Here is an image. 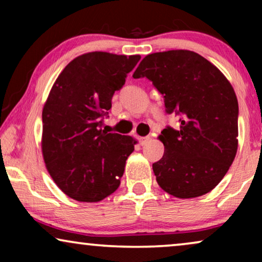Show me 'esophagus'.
<instances>
[{
  "instance_id": "esophagus-1",
  "label": "esophagus",
  "mask_w": 262,
  "mask_h": 262,
  "mask_svg": "<svg viewBox=\"0 0 262 262\" xmlns=\"http://www.w3.org/2000/svg\"><path fill=\"white\" fill-rule=\"evenodd\" d=\"M149 139H150L149 136H146V137H141L139 138V143H141V145H145L146 143L149 142Z\"/></svg>"
}]
</instances>
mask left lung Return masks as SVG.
Returning a JSON list of instances; mask_svg holds the SVG:
<instances>
[{"mask_svg":"<svg viewBox=\"0 0 262 262\" xmlns=\"http://www.w3.org/2000/svg\"><path fill=\"white\" fill-rule=\"evenodd\" d=\"M132 76L149 78L163 95L167 112L181 116L179 130L168 126L159 136L164 154L152 164L157 184L180 199L212 191L238 146V102L230 82L188 50L145 56Z\"/></svg>","mask_w":262,"mask_h":262,"instance_id":"obj_1","label":"left lung"}]
</instances>
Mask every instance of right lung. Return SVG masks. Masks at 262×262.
<instances>
[{"label": "right lung", "instance_id": "right-lung-1", "mask_svg": "<svg viewBox=\"0 0 262 262\" xmlns=\"http://www.w3.org/2000/svg\"><path fill=\"white\" fill-rule=\"evenodd\" d=\"M141 59L94 51L71 60L58 75L42 108L41 151L60 191L80 203H96L117 191L137 141L99 126L112 96Z\"/></svg>", "mask_w": 262, "mask_h": 262}]
</instances>
